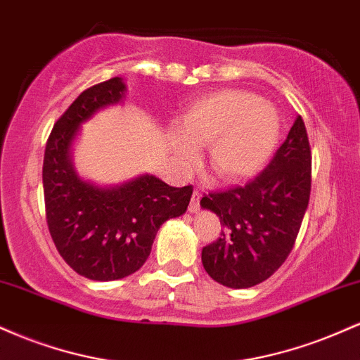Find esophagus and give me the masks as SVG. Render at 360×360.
Wrapping results in <instances>:
<instances>
[{"label":"esophagus","instance_id":"1","mask_svg":"<svg viewBox=\"0 0 360 360\" xmlns=\"http://www.w3.org/2000/svg\"><path fill=\"white\" fill-rule=\"evenodd\" d=\"M200 200H201V193L198 191H194L193 193V198H191V203H189V213H198L200 212Z\"/></svg>","mask_w":360,"mask_h":360}]
</instances>
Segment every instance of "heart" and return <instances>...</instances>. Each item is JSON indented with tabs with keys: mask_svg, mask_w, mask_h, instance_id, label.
Here are the masks:
<instances>
[{
	"mask_svg": "<svg viewBox=\"0 0 360 360\" xmlns=\"http://www.w3.org/2000/svg\"><path fill=\"white\" fill-rule=\"evenodd\" d=\"M281 115L269 101L242 89H223L193 101L181 115L174 150L184 164L196 160L193 147L208 146V166L225 183L259 174L276 154Z\"/></svg>",
	"mask_w": 360,
	"mask_h": 360,
	"instance_id": "heart-1",
	"label": "heart"
}]
</instances>
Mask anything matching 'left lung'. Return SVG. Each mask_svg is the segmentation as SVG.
<instances>
[{"label": "left lung", "mask_w": 360, "mask_h": 360, "mask_svg": "<svg viewBox=\"0 0 360 360\" xmlns=\"http://www.w3.org/2000/svg\"><path fill=\"white\" fill-rule=\"evenodd\" d=\"M311 191V150L298 117L271 164L245 186L205 194L201 208L220 218L221 237L203 247L210 278L245 289L271 278L295 245Z\"/></svg>", "instance_id": "1"}]
</instances>
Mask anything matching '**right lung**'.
I'll list each match as a JSON object with an SVG mask.
<instances>
[{
    "label": "right lung",
    "mask_w": 360,
    "mask_h": 360,
    "mask_svg": "<svg viewBox=\"0 0 360 360\" xmlns=\"http://www.w3.org/2000/svg\"><path fill=\"white\" fill-rule=\"evenodd\" d=\"M122 77L82 91L53 125L44 155V198L49 232L77 274L115 281L137 272L150 255L160 225L188 210L193 188H172L142 174L117 186L81 179L71 147L84 122L125 96Z\"/></svg>",
    "instance_id": "obj_1"
}]
</instances>
